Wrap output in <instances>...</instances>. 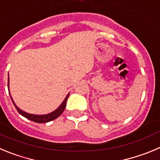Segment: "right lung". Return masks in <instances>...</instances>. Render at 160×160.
Instances as JSON below:
<instances>
[{
	"label": "right lung",
	"instance_id": "obj_1",
	"mask_svg": "<svg viewBox=\"0 0 160 160\" xmlns=\"http://www.w3.org/2000/svg\"><path fill=\"white\" fill-rule=\"evenodd\" d=\"M8 88L9 89V77L8 79ZM9 92V95H10V91H8ZM69 95V94L66 95L65 98L64 99L63 102H62V104L58 107L55 110H53V112L51 113H49V114H29V113H27V112L23 111L21 109H19L17 106L16 105V103L14 102L13 101L11 95H10V97H11V99L12 101L13 104H14L15 107L16 108L17 111L19 112V114H21L22 116H23L24 118H26L29 119V120L32 121V122H37V123H46V122H49L50 121H53L54 119H56L57 118L59 117L61 114L63 113V111L65 110V106H66V102H67V99H68V97Z\"/></svg>",
	"mask_w": 160,
	"mask_h": 160
}]
</instances>
